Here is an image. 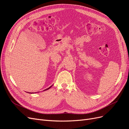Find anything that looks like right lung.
<instances>
[{
    "instance_id": "1",
    "label": "right lung",
    "mask_w": 129,
    "mask_h": 129,
    "mask_svg": "<svg viewBox=\"0 0 129 129\" xmlns=\"http://www.w3.org/2000/svg\"><path fill=\"white\" fill-rule=\"evenodd\" d=\"M52 87V85H51V86H50V87H49V88H47V89H45V90H44V91H45V90H48V89H50V88H51V87ZM28 93H30V92H28ZM30 93H32V92H30Z\"/></svg>"
}]
</instances>
